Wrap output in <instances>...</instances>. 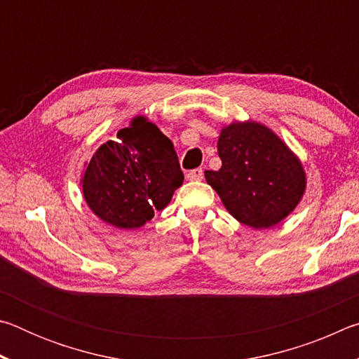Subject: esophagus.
<instances>
[{"label": "esophagus", "instance_id": "obj_1", "mask_svg": "<svg viewBox=\"0 0 359 359\" xmlns=\"http://www.w3.org/2000/svg\"><path fill=\"white\" fill-rule=\"evenodd\" d=\"M203 177H204V171L201 168H196V169H193V171H190L187 174V179L190 180V182H198V180H203Z\"/></svg>", "mask_w": 359, "mask_h": 359}]
</instances>
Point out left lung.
Instances as JSON below:
<instances>
[{"label":"left lung","instance_id":"8db88e82","mask_svg":"<svg viewBox=\"0 0 359 359\" xmlns=\"http://www.w3.org/2000/svg\"><path fill=\"white\" fill-rule=\"evenodd\" d=\"M217 150L222 168L205 171V180L242 224L272 228L299 204L307 185L302 163L266 125L248 120L223 126Z\"/></svg>","mask_w":359,"mask_h":359}]
</instances>
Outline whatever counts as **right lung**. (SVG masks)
Returning a JSON list of instances; mask_svg holds the SVG:
<instances>
[{"mask_svg": "<svg viewBox=\"0 0 359 359\" xmlns=\"http://www.w3.org/2000/svg\"><path fill=\"white\" fill-rule=\"evenodd\" d=\"M184 184L171 139L144 115L85 163L81 187L90 210L118 229H137L171 203Z\"/></svg>", "mask_w": 359, "mask_h": 359, "instance_id": "obj_1", "label": "right lung"}]
</instances>
